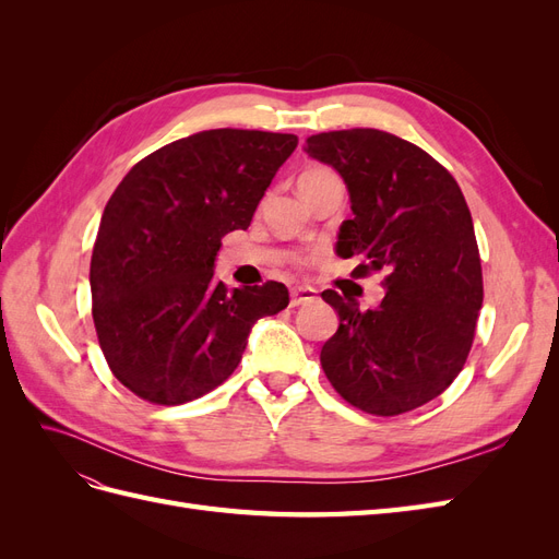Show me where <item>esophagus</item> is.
Instances as JSON below:
<instances>
[{"instance_id": "34e87169", "label": "esophagus", "mask_w": 559, "mask_h": 559, "mask_svg": "<svg viewBox=\"0 0 559 559\" xmlns=\"http://www.w3.org/2000/svg\"><path fill=\"white\" fill-rule=\"evenodd\" d=\"M314 300H317V292L312 286H296V289H292L289 306L298 308V306H308V302H314Z\"/></svg>"}]
</instances>
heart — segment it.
Returning <instances> with one entry per match:
<instances>
[{"label": "heart", "instance_id": "heart-1", "mask_svg": "<svg viewBox=\"0 0 559 559\" xmlns=\"http://www.w3.org/2000/svg\"><path fill=\"white\" fill-rule=\"evenodd\" d=\"M317 173H326V170H321V167H312V170H308V173H302L300 177H310V175H317Z\"/></svg>", "mask_w": 559, "mask_h": 559}]
</instances>
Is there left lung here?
Masks as SVG:
<instances>
[{
  "label": "left lung",
  "instance_id": "8db88e82",
  "mask_svg": "<svg viewBox=\"0 0 559 559\" xmlns=\"http://www.w3.org/2000/svg\"><path fill=\"white\" fill-rule=\"evenodd\" d=\"M306 154L343 177L352 218L341 259L361 257L364 277L384 270V298L361 312L354 298L321 294L341 326L321 368L354 408L401 415L443 394L460 376L483 306L480 253L462 189L427 151L373 128L319 132Z\"/></svg>",
  "mask_w": 559,
  "mask_h": 559
}]
</instances>
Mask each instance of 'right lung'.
Here are the masks:
<instances>
[{"instance_id": "right-lung-1", "label": "right lung", "mask_w": 559, "mask_h": 559, "mask_svg": "<svg viewBox=\"0 0 559 559\" xmlns=\"http://www.w3.org/2000/svg\"><path fill=\"white\" fill-rule=\"evenodd\" d=\"M296 134L202 130L140 160L109 198L91 259L93 321L118 382L160 405L238 368L251 326L289 306L280 282L228 292L222 238L247 230Z\"/></svg>"}]
</instances>
